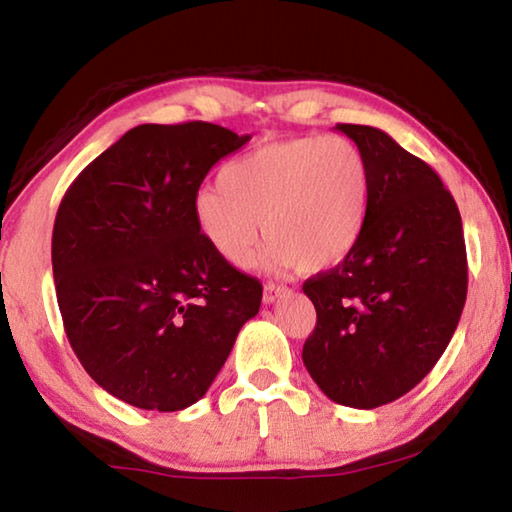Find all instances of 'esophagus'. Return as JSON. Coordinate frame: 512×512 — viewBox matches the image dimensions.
<instances>
[{
    "label": "esophagus",
    "mask_w": 512,
    "mask_h": 512,
    "mask_svg": "<svg viewBox=\"0 0 512 512\" xmlns=\"http://www.w3.org/2000/svg\"><path fill=\"white\" fill-rule=\"evenodd\" d=\"M284 293H289V289L282 287V284H273V282L264 284V302H266V305H271V302L280 300Z\"/></svg>",
    "instance_id": "1"
}]
</instances>
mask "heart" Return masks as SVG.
<instances>
[{
  "label": "heart",
  "instance_id": "obj_1",
  "mask_svg": "<svg viewBox=\"0 0 512 512\" xmlns=\"http://www.w3.org/2000/svg\"><path fill=\"white\" fill-rule=\"evenodd\" d=\"M368 207L370 167L359 146L343 135H305L225 164L219 187L196 196L194 219L214 253L232 266L253 259L264 230L268 262L318 273L354 253Z\"/></svg>",
  "mask_w": 512,
  "mask_h": 512
}]
</instances>
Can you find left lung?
I'll return each instance as SVG.
<instances>
[{"instance_id":"left-lung-1","label":"left lung","mask_w":512,"mask_h":512,"mask_svg":"<svg viewBox=\"0 0 512 512\" xmlns=\"http://www.w3.org/2000/svg\"><path fill=\"white\" fill-rule=\"evenodd\" d=\"M370 167L354 253L302 291L316 327L302 361L329 400L375 409L418 386L452 341L467 296L461 212L427 162L372 126L339 124Z\"/></svg>"}]
</instances>
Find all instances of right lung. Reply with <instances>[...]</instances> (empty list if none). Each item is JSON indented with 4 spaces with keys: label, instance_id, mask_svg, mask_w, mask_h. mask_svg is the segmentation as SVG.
Segmentation results:
<instances>
[{
    "label": "right lung",
    "instance_id": "obj_1",
    "mask_svg": "<svg viewBox=\"0 0 512 512\" xmlns=\"http://www.w3.org/2000/svg\"><path fill=\"white\" fill-rule=\"evenodd\" d=\"M248 140L207 121L135 126L60 201L51 264L65 334L121 402L201 400L262 305V282L216 255L194 219L207 171Z\"/></svg>",
    "mask_w": 512,
    "mask_h": 512
}]
</instances>
